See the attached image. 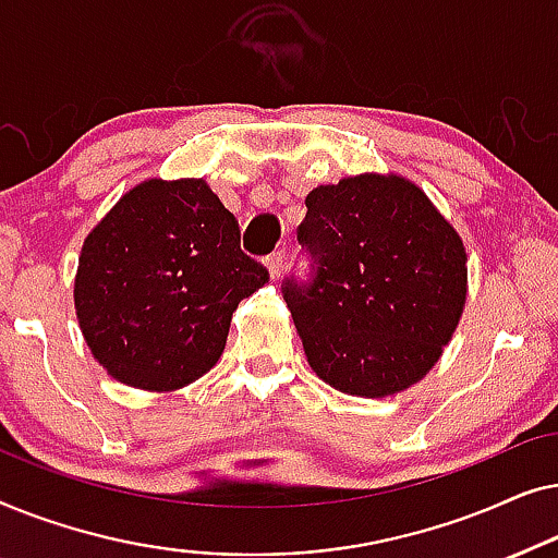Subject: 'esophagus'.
Segmentation results:
<instances>
[{"mask_svg": "<svg viewBox=\"0 0 558 558\" xmlns=\"http://www.w3.org/2000/svg\"><path fill=\"white\" fill-rule=\"evenodd\" d=\"M266 269H269L271 277H279L281 269H284V251H274L271 256H266Z\"/></svg>", "mask_w": 558, "mask_h": 558, "instance_id": "1", "label": "esophagus"}]
</instances>
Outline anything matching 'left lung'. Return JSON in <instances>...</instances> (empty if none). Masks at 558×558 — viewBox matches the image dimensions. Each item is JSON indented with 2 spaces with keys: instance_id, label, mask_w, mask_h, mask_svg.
Wrapping results in <instances>:
<instances>
[{
  "instance_id": "left-lung-1",
  "label": "left lung",
  "mask_w": 558,
  "mask_h": 558,
  "mask_svg": "<svg viewBox=\"0 0 558 558\" xmlns=\"http://www.w3.org/2000/svg\"><path fill=\"white\" fill-rule=\"evenodd\" d=\"M300 241L315 281L284 300L310 368L361 399L407 391L441 357L468 300L454 226L401 174L365 172L307 195Z\"/></svg>"
}]
</instances>
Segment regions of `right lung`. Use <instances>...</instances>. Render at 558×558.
I'll return each instance as SVG.
<instances>
[{"mask_svg":"<svg viewBox=\"0 0 558 558\" xmlns=\"http://www.w3.org/2000/svg\"><path fill=\"white\" fill-rule=\"evenodd\" d=\"M269 281L203 178L144 180L98 220L75 271L90 355L142 391H178L223 355L231 317Z\"/></svg>","mask_w":558,"mask_h":558,"instance_id":"obj_1","label":"right lung"}]
</instances>
